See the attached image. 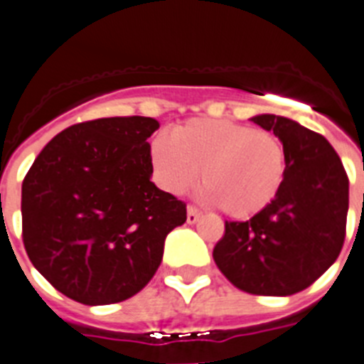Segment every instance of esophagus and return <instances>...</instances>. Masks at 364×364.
<instances>
[{"mask_svg": "<svg viewBox=\"0 0 364 364\" xmlns=\"http://www.w3.org/2000/svg\"><path fill=\"white\" fill-rule=\"evenodd\" d=\"M200 211L193 205H188V224H197L198 218H200Z\"/></svg>", "mask_w": 364, "mask_h": 364, "instance_id": "esophagus-1", "label": "esophagus"}]
</instances>
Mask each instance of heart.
I'll return each mask as SVG.
<instances>
[{
  "label": "heart",
  "instance_id": "heart-1",
  "mask_svg": "<svg viewBox=\"0 0 364 364\" xmlns=\"http://www.w3.org/2000/svg\"><path fill=\"white\" fill-rule=\"evenodd\" d=\"M156 184L171 195L191 188L202 169L200 197L230 217H252L281 191L286 171L282 144L273 134L222 118H191L176 125L171 138L149 142Z\"/></svg>",
  "mask_w": 364,
  "mask_h": 364
}]
</instances>
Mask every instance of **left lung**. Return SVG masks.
Wrapping results in <instances>:
<instances>
[{
    "mask_svg": "<svg viewBox=\"0 0 364 364\" xmlns=\"http://www.w3.org/2000/svg\"><path fill=\"white\" fill-rule=\"evenodd\" d=\"M273 131L286 154L281 191L246 222H226L215 264L239 290L286 297L336 262L345 242L348 176L326 138L275 114L252 118Z\"/></svg>",
    "mask_w": 364,
    "mask_h": 364,
    "instance_id": "1",
    "label": "left lung"
}]
</instances>
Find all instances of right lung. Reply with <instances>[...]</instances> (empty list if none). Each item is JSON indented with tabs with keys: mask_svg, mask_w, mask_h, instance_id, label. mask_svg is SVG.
I'll use <instances>...</instances> for the list:
<instances>
[{
	"mask_svg": "<svg viewBox=\"0 0 364 364\" xmlns=\"http://www.w3.org/2000/svg\"><path fill=\"white\" fill-rule=\"evenodd\" d=\"M160 124L114 117L67 127L43 147L21 186L23 244L58 291L100 306L153 279L186 204L151 182L147 138Z\"/></svg>",
	"mask_w": 364,
	"mask_h": 364,
	"instance_id": "right-lung-1",
	"label": "right lung"
}]
</instances>
